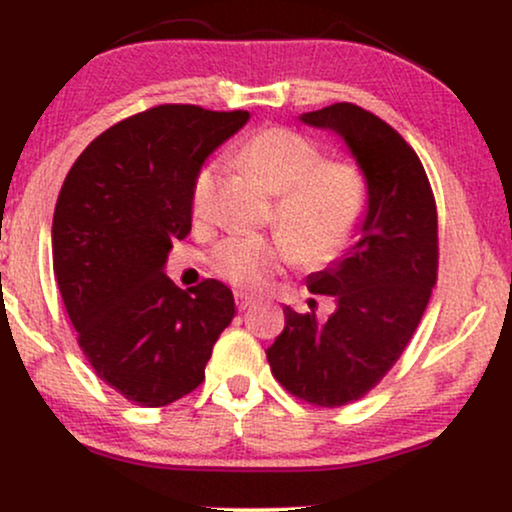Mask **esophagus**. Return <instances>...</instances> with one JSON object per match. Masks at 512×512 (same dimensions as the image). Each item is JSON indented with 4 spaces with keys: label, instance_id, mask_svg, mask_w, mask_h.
Returning <instances> with one entry per match:
<instances>
[{
    "label": "esophagus",
    "instance_id": "34e87169",
    "mask_svg": "<svg viewBox=\"0 0 512 512\" xmlns=\"http://www.w3.org/2000/svg\"><path fill=\"white\" fill-rule=\"evenodd\" d=\"M235 303H237V310L244 312V310H249V307H251V298L244 296V293H237Z\"/></svg>",
    "mask_w": 512,
    "mask_h": 512
}]
</instances>
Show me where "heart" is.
<instances>
[{
	"label": "heart",
	"mask_w": 512,
	"mask_h": 512,
	"mask_svg": "<svg viewBox=\"0 0 512 512\" xmlns=\"http://www.w3.org/2000/svg\"><path fill=\"white\" fill-rule=\"evenodd\" d=\"M242 160L272 195H279V235L228 237L212 254V268L242 289H261L289 256L305 265L324 263L345 249L366 209V181L352 163L328 160L310 139L286 128H265L242 146ZM219 163L209 160L191 188L195 216L207 214ZM292 249L289 250L288 247Z\"/></svg>",
	"instance_id": "heart-1"
}]
</instances>
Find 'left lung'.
<instances>
[{
	"instance_id": "8db88e82",
	"label": "left lung",
	"mask_w": 512,
	"mask_h": 512,
	"mask_svg": "<svg viewBox=\"0 0 512 512\" xmlns=\"http://www.w3.org/2000/svg\"><path fill=\"white\" fill-rule=\"evenodd\" d=\"M298 121L345 142L366 181V209L352 247L307 277V289L331 298V317L284 305V333L265 354L293 396L338 408L389 373L422 321L438 268L436 202L417 153L370 111L340 102Z\"/></svg>"
}]
</instances>
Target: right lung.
Wrapping results in <instances>:
<instances>
[{"mask_svg": "<svg viewBox=\"0 0 512 512\" xmlns=\"http://www.w3.org/2000/svg\"><path fill=\"white\" fill-rule=\"evenodd\" d=\"M247 111L163 104L111 125L69 170L53 214V272L79 347L128 401L163 408L205 380L235 317L216 279L181 291L165 275L191 233L195 174Z\"/></svg>", "mask_w": 512, "mask_h": 512, "instance_id": "1", "label": "right lung"}]
</instances>
